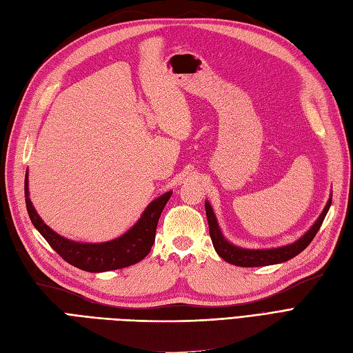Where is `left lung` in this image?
I'll return each instance as SVG.
<instances>
[{
	"instance_id": "left-lung-1",
	"label": "left lung",
	"mask_w": 353,
	"mask_h": 353,
	"mask_svg": "<svg viewBox=\"0 0 353 353\" xmlns=\"http://www.w3.org/2000/svg\"><path fill=\"white\" fill-rule=\"evenodd\" d=\"M331 197H333V194H330V199L327 201L324 210L321 212V215L318 216V219L314 222V225L309 228L302 237H299L296 241L290 244L280 245V248H271V249H248V248H240V245L230 243L225 237H223V234L219 228L218 219L215 216V212H213L210 203L206 200L205 208H206V216H208L209 232H210L213 248H215L216 253L223 261L237 266H244V268H253V266H268V265H276V263L290 261L292 258H294V256L303 252L309 245V243H311L316 236V232L319 227L323 225V221L331 206Z\"/></svg>"
}]
</instances>
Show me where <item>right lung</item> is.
<instances>
[{
  "mask_svg": "<svg viewBox=\"0 0 353 353\" xmlns=\"http://www.w3.org/2000/svg\"><path fill=\"white\" fill-rule=\"evenodd\" d=\"M28 170L25 176V197L26 209L34 227L39 231L42 237L68 263L88 272H105L121 270L143 261L150 253L156 237V228L162 210L168 200L172 196V191L162 194L150 201L143 215L134 225L123 232L121 237L104 243H81L69 240L51 230L41 219L34 205L29 199L28 188Z\"/></svg>",
  "mask_w": 353,
  "mask_h": 353,
  "instance_id": "1",
  "label": "right lung"
}]
</instances>
